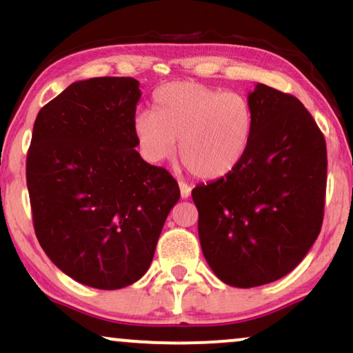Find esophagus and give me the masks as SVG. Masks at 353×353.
Returning a JSON list of instances; mask_svg holds the SVG:
<instances>
[{
    "instance_id": "34e87169",
    "label": "esophagus",
    "mask_w": 353,
    "mask_h": 353,
    "mask_svg": "<svg viewBox=\"0 0 353 353\" xmlns=\"http://www.w3.org/2000/svg\"><path fill=\"white\" fill-rule=\"evenodd\" d=\"M179 189H181V197L182 199H188L190 192H192V188H190L189 184H185V182H179Z\"/></svg>"
}]
</instances>
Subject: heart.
<instances>
[{"instance_id":"heart-1","label":"heart","mask_w":353,"mask_h":353,"mask_svg":"<svg viewBox=\"0 0 353 353\" xmlns=\"http://www.w3.org/2000/svg\"><path fill=\"white\" fill-rule=\"evenodd\" d=\"M134 136L151 163L179 158L194 176L219 179L239 165L252 143L254 114L241 93L174 82L152 97V112L134 118Z\"/></svg>"}]
</instances>
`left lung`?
<instances>
[{
	"mask_svg": "<svg viewBox=\"0 0 353 353\" xmlns=\"http://www.w3.org/2000/svg\"><path fill=\"white\" fill-rule=\"evenodd\" d=\"M245 158L225 177L192 190L202 253L219 279L235 288L291 273L316 241L324 219L327 150L304 105L258 83Z\"/></svg>",
	"mask_w": 353,
	"mask_h": 353,
	"instance_id": "left-lung-1",
	"label": "left lung"
}]
</instances>
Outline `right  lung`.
Segmentation results:
<instances>
[{"label":"right lung","instance_id":"1","mask_svg":"<svg viewBox=\"0 0 353 353\" xmlns=\"http://www.w3.org/2000/svg\"><path fill=\"white\" fill-rule=\"evenodd\" d=\"M139 99L136 79L79 80L34 121L26 181L36 236L59 270L97 290L146 273L181 197L171 174L134 150Z\"/></svg>","mask_w":353,"mask_h":353}]
</instances>
